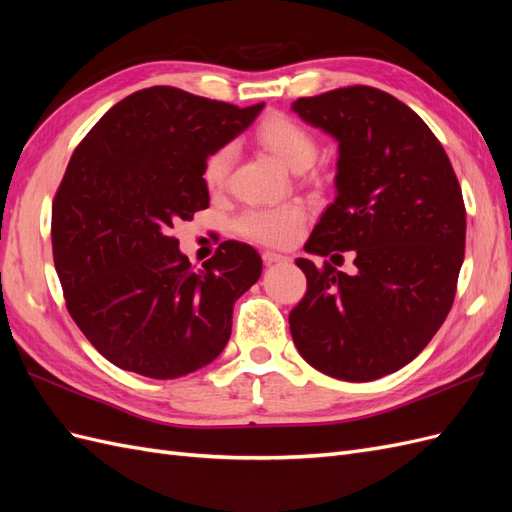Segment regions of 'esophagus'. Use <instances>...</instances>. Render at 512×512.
<instances>
[{
  "instance_id": "34e87169",
  "label": "esophagus",
  "mask_w": 512,
  "mask_h": 512,
  "mask_svg": "<svg viewBox=\"0 0 512 512\" xmlns=\"http://www.w3.org/2000/svg\"><path fill=\"white\" fill-rule=\"evenodd\" d=\"M262 260H265V265H275V262H286L288 256H282L277 252H262Z\"/></svg>"
}]
</instances>
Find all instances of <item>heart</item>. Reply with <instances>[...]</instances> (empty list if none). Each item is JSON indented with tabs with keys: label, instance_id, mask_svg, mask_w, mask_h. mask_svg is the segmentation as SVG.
<instances>
[{
	"label": "heart",
	"instance_id": "1",
	"mask_svg": "<svg viewBox=\"0 0 512 512\" xmlns=\"http://www.w3.org/2000/svg\"><path fill=\"white\" fill-rule=\"evenodd\" d=\"M256 141L265 147L271 156L286 164L294 173L309 168L316 160L318 143L314 134L299 121L286 115H271L256 128ZM235 162V145H224L213 151L205 162L203 179L209 190H220L228 179V173ZM305 220L301 205H277V207H252L245 209L235 228L241 237L265 243V245H288L299 235V228Z\"/></svg>",
	"mask_w": 512,
	"mask_h": 512
}]
</instances>
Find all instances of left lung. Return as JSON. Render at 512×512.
Returning a JSON list of instances; mask_svg holds the SVG:
<instances>
[{
    "label": "left lung",
    "instance_id": "8db88e82",
    "mask_svg": "<svg viewBox=\"0 0 512 512\" xmlns=\"http://www.w3.org/2000/svg\"><path fill=\"white\" fill-rule=\"evenodd\" d=\"M337 141V196L305 252L354 250L356 273L299 258L303 301L290 333L322 374L369 382L408 365L455 299L466 250V207L444 147L410 106L354 85L292 102Z\"/></svg>",
    "mask_w": 512,
    "mask_h": 512
}]
</instances>
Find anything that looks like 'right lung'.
Masks as SVG:
<instances>
[{
    "mask_svg": "<svg viewBox=\"0 0 512 512\" xmlns=\"http://www.w3.org/2000/svg\"><path fill=\"white\" fill-rule=\"evenodd\" d=\"M262 106L149 87L74 149L53 200V260L70 316L113 365L173 380L228 344L232 307L262 273L258 252L224 241L194 269L170 230L209 207L207 158Z\"/></svg>",
    "mask_w": 512,
    "mask_h": 512,
    "instance_id": "right-lung-1",
    "label": "right lung"
}]
</instances>
